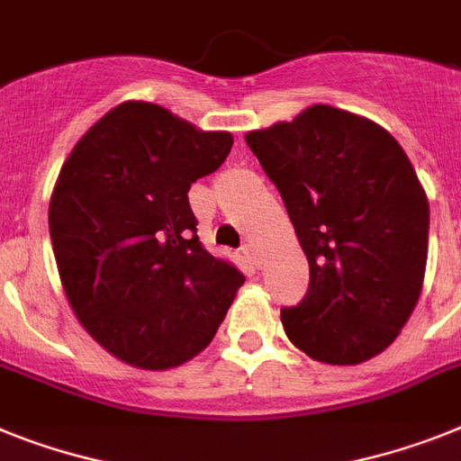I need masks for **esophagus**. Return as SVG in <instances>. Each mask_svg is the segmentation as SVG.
Instances as JSON below:
<instances>
[{
	"instance_id": "34e87169",
	"label": "esophagus",
	"mask_w": 461,
	"mask_h": 461,
	"mask_svg": "<svg viewBox=\"0 0 461 461\" xmlns=\"http://www.w3.org/2000/svg\"><path fill=\"white\" fill-rule=\"evenodd\" d=\"M243 255L249 258L250 265L260 267V255H258V249H255V246H250V243H246V246H243Z\"/></svg>"
}]
</instances>
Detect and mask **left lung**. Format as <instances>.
Listing matches in <instances>:
<instances>
[{
	"mask_svg": "<svg viewBox=\"0 0 461 461\" xmlns=\"http://www.w3.org/2000/svg\"><path fill=\"white\" fill-rule=\"evenodd\" d=\"M246 142L276 185L309 260V290L281 309L314 361L356 366L384 351L420 300L429 201L403 147L375 122L312 105Z\"/></svg>",
	"mask_w": 461,
	"mask_h": 461,
	"instance_id": "8db88e82",
	"label": "left lung"
}]
</instances>
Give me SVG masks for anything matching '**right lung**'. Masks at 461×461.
I'll list each match as a JSON object with an SVG mask.
<instances>
[{"instance_id": "1", "label": "right lung", "mask_w": 461, "mask_h": 461, "mask_svg": "<svg viewBox=\"0 0 461 461\" xmlns=\"http://www.w3.org/2000/svg\"><path fill=\"white\" fill-rule=\"evenodd\" d=\"M231 142L129 100L60 168L49 230L65 295L88 335L129 366L168 370L206 349L246 281L201 246L187 199Z\"/></svg>"}]
</instances>
